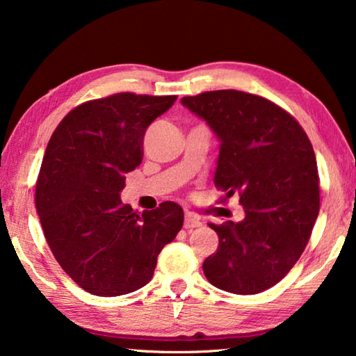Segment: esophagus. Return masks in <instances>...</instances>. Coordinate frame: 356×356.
<instances>
[{
  "label": "esophagus",
  "mask_w": 356,
  "mask_h": 356,
  "mask_svg": "<svg viewBox=\"0 0 356 356\" xmlns=\"http://www.w3.org/2000/svg\"><path fill=\"white\" fill-rule=\"evenodd\" d=\"M201 226V221L196 218L193 213H186L185 215V221H184V227L185 229H195V227H200Z\"/></svg>",
  "instance_id": "34e87169"
}]
</instances>
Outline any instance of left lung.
I'll return each instance as SVG.
<instances>
[{
    "instance_id": "obj_1",
    "label": "left lung",
    "mask_w": 356,
    "mask_h": 356,
    "mask_svg": "<svg viewBox=\"0 0 356 356\" xmlns=\"http://www.w3.org/2000/svg\"><path fill=\"white\" fill-rule=\"evenodd\" d=\"M220 140L213 182L238 193L245 218L210 225L218 250L202 264L221 291L264 292L291 272L311 237L321 207L314 149L291 114L254 94L222 89L184 97Z\"/></svg>"
}]
</instances>
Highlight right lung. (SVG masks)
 I'll use <instances>...</instances> for the list:
<instances>
[{
	"instance_id": "add662e5",
	"label": "right lung",
	"mask_w": 356,
	"mask_h": 356,
	"mask_svg": "<svg viewBox=\"0 0 356 356\" xmlns=\"http://www.w3.org/2000/svg\"><path fill=\"white\" fill-rule=\"evenodd\" d=\"M176 99L120 92L86 102L48 141L35 209L53 256L89 293L118 297L146 286L182 229L176 202L138 213L120 201L125 174L143 160L144 134Z\"/></svg>"
}]
</instances>
